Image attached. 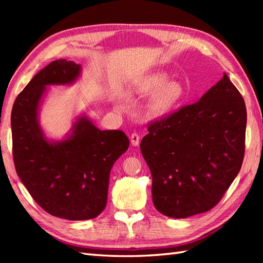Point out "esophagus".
Wrapping results in <instances>:
<instances>
[{"mask_svg":"<svg viewBox=\"0 0 263 263\" xmlns=\"http://www.w3.org/2000/svg\"><path fill=\"white\" fill-rule=\"evenodd\" d=\"M130 140H131V143L132 146H139V142H140V136L138 135V133H132L131 137H130Z\"/></svg>","mask_w":263,"mask_h":263,"instance_id":"obj_1","label":"esophagus"}]
</instances>
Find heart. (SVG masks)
Segmentation results:
<instances>
[{"instance_id":"obj_1","label":"heart","mask_w":263,"mask_h":263,"mask_svg":"<svg viewBox=\"0 0 263 263\" xmlns=\"http://www.w3.org/2000/svg\"><path fill=\"white\" fill-rule=\"evenodd\" d=\"M170 81V74L166 72H155L139 80L135 86V92L140 95L154 93L148 102V113L153 116H160L174 107L183 97L184 88L180 82Z\"/></svg>"}]
</instances>
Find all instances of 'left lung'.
Instances as JSON below:
<instances>
[{
  "label": "left lung",
  "instance_id": "1",
  "mask_svg": "<svg viewBox=\"0 0 263 263\" xmlns=\"http://www.w3.org/2000/svg\"><path fill=\"white\" fill-rule=\"evenodd\" d=\"M245 128L244 99L226 74L197 103L150 123L140 148L155 208L172 218L214 208L242 167Z\"/></svg>",
  "mask_w": 263,
  "mask_h": 263
}]
</instances>
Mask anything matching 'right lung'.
Masks as SVG:
<instances>
[{"label":"right lung","instance_id":"right-lung-1","mask_svg":"<svg viewBox=\"0 0 263 263\" xmlns=\"http://www.w3.org/2000/svg\"><path fill=\"white\" fill-rule=\"evenodd\" d=\"M79 74L73 61H53L18 95L11 113L16 174L44 210L69 220L91 219L105 209L110 170L130 144L123 131H102L85 116L62 141L44 136L37 114L46 86L68 85Z\"/></svg>","mask_w":263,"mask_h":263}]
</instances>
